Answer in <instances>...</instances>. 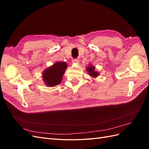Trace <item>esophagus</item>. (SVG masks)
Masks as SVG:
<instances>
[{"instance_id":"34e87169","label":"esophagus","mask_w":149,"mask_h":149,"mask_svg":"<svg viewBox=\"0 0 149 149\" xmlns=\"http://www.w3.org/2000/svg\"><path fill=\"white\" fill-rule=\"evenodd\" d=\"M72 61H73V63H78L79 62V59H78V58H74V59H73Z\"/></svg>"}]
</instances>
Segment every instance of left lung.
Wrapping results in <instances>:
<instances>
[{
	"instance_id": "left-lung-1",
	"label": "left lung",
	"mask_w": 149,
	"mask_h": 149,
	"mask_svg": "<svg viewBox=\"0 0 149 149\" xmlns=\"http://www.w3.org/2000/svg\"><path fill=\"white\" fill-rule=\"evenodd\" d=\"M94 69H95L94 66H90L89 67H88L87 71H88V72H89V74L90 76H93V77H96V76H97V75L99 74H98V73H97L96 71H94Z\"/></svg>"
}]
</instances>
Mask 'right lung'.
Returning a JSON list of instances; mask_svg holds the SVG:
<instances>
[{
  "mask_svg": "<svg viewBox=\"0 0 149 149\" xmlns=\"http://www.w3.org/2000/svg\"><path fill=\"white\" fill-rule=\"evenodd\" d=\"M65 62H57L43 71V79L48 86H55L61 83L66 69Z\"/></svg>",
  "mask_w": 149,
  "mask_h": 149,
  "instance_id": "1",
  "label": "right lung"
}]
</instances>
